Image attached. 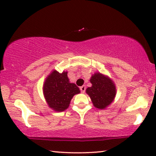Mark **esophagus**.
<instances>
[{
    "mask_svg": "<svg viewBox=\"0 0 156 156\" xmlns=\"http://www.w3.org/2000/svg\"><path fill=\"white\" fill-rule=\"evenodd\" d=\"M85 90H86V86H84V85H83V86L80 87V91L82 93H84Z\"/></svg>",
    "mask_w": 156,
    "mask_h": 156,
    "instance_id": "1",
    "label": "esophagus"
}]
</instances>
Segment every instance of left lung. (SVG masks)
Segmentation results:
<instances>
[{"mask_svg": "<svg viewBox=\"0 0 156 156\" xmlns=\"http://www.w3.org/2000/svg\"><path fill=\"white\" fill-rule=\"evenodd\" d=\"M92 84L87 89L94 106L103 109L112 103L116 95V87L112 80L100 73H95L91 77Z\"/></svg>", "mask_w": 156, "mask_h": 156, "instance_id": "1", "label": "left lung"}]
</instances>
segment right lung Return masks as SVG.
<instances>
[{
  "label": "right lung",
  "instance_id": "right-lung-1",
  "mask_svg": "<svg viewBox=\"0 0 156 156\" xmlns=\"http://www.w3.org/2000/svg\"><path fill=\"white\" fill-rule=\"evenodd\" d=\"M43 91L49 106L56 112H63L80 90L75 84L69 83L67 72L59 73L55 70L46 79Z\"/></svg>",
  "mask_w": 156,
  "mask_h": 156
}]
</instances>
